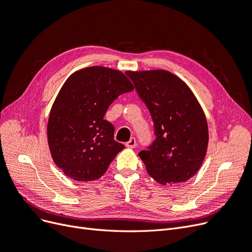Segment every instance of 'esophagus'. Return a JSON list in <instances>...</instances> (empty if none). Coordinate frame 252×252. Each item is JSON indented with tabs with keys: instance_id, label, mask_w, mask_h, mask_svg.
<instances>
[{
	"instance_id": "obj_1",
	"label": "esophagus",
	"mask_w": 252,
	"mask_h": 252,
	"mask_svg": "<svg viewBox=\"0 0 252 252\" xmlns=\"http://www.w3.org/2000/svg\"><path fill=\"white\" fill-rule=\"evenodd\" d=\"M126 146L128 148H134L136 146V139L134 137H132L126 143Z\"/></svg>"
}]
</instances>
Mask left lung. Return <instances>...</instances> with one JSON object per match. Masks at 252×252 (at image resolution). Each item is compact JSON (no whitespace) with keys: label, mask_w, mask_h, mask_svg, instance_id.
Wrapping results in <instances>:
<instances>
[{"label":"left lung","mask_w":252,"mask_h":252,"mask_svg":"<svg viewBox=\"0 0 252 252\" xmlns=\"http://www.w3.org/2000/svg\"><path fill=\"white\" fill-rule=\"evenodd\" d=\"M151 112L157 136L139 157L147 173L163 186L190 180L207 155L208 121L194 93L182 79L164 69L126 71Z\"/></svg>","instance_id":"left-lung-1"}]
</instances>
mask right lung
I'll return each mask as SVG.
<instances>
[{
    "instance_id": "add662e5",
    "label": "right lung",
    "mask_w": 252,
    "mask_h": 252,
    "mask_svg": "<svg viewBox=\"0 0 252 252\" xmlns=\"http://www.w3.org/2000/svg\"><path fill=\"white\" fill-rule=\"evenodd\" d=\"M134 90L119 70L90 66L65 81L52 106L48 142L55 164L68 178L90 182L104 174L125 145L104 116L120 94Z\"/></svg>"
}]
</instances>
